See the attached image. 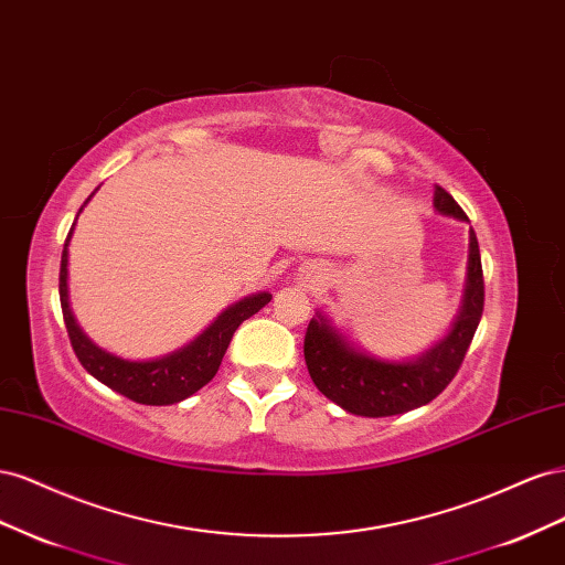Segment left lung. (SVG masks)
Here are the masks:
<instances>
[{"label": "left lung", "instance_id": "obj_1", "mask_svg": "<svg viewBox=\"0 0 565 565\" xmlns=\"http://www.w3.org/2000/svg\"><path fill=\"white\" fill-rule=\"evenodd\" d=\"M434 210L443 216L469 221L459 204L436 185ZM483 268L473 228L469 231V264L459 313L448 334L431 349L388 361L363 351L337 324L316 313L303 339V358L313 384L341 409L358 417H391L431 403L457 374L483 316Z\"/></svg>", "mask_w": 565, "mask_h": 565}]
</instances>
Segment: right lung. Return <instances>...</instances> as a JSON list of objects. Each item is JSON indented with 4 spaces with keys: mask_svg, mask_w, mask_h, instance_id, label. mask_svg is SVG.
Listing matches in <instances>:
<instances>
[{
    "mask_svg": "<svg viewBox=\"0 0 565 565\" xmlns=\"http://www.w3.org/2000/svg\"><path fill=\"white\" fill-rule=\"evenodd\" d=\"M94 193L84 200L79 212L87 207V202L94 198ZM75 224L65 237L58 276V295L67 337H71L73 351L79 358L82 367L100 384L122 393L129 401H136L141 405H174L185 401L188 396H193L195 391L212 382L221 361H224V353L231 344V339L235 330L243 324V320L259 313L273 297L268 292L249 295L241 301L231 303L226 311H221L210 328H204L191 344L160 358H150V361H129V358L115 355L94 344L73 316L71 297H67V245H71Z\"/></svg>",
    "mask_w": 565,
    "mask_h": 565,
    "instance_id": "1",
    "label": "right lung"
}]
</instances>
